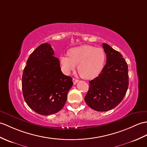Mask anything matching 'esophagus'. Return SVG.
<instances>
[{
    "label": "esophagus",
    "mask_w": 147,
    "mask_h": 147,
    "mask_svg": "<svg viewBox=\"0 0 147 147\" xmlns=\"http://www.w3.org/2000/svg\"><path fill=\"white\" fill-rule=\"evenodd\" d=\"M78 81H79V80L76 79V78H73V84H76Z\"/></svg>",
    "instance_id": "obj_1"
}]
</instances>
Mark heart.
Instances as JSON below:
<instances>
[{"label":"heart","mask_w":147,"mask_h":147,"mask_svg":"<svg viewBox=\"0 0 147 147\" xmlns=\"http://www.w3.org/2000/svg\"><path fill=\"white\" fill-rule=\"evenodd\" d=\"M68 56L60 57V63L64 73L69 74L78 66V71L84 79L90 80L98 76L105 63V53L101 48L90 45L74 47L68 51Z\"/></svg>","instance_id":"1"}]
</instances>
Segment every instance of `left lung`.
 <instances>
[{
  "mask_svg": "<svg viewBox=\"0 0 147 147\" xmlns=\"http://www.w3.org/2000/svg\"><path fill=\"white\" fill-rule=\"evenodd\" d=\"M107 63L98 76L89 81L84 97L89 107L97 111L111 110L120 103L128 88V65L118 51L103 43Z\"/></svg>",
  "mask_w": 147,
  "mask_h": 147,
  "instance_id": "1",
  "label": "left lung"
}]
</instances>
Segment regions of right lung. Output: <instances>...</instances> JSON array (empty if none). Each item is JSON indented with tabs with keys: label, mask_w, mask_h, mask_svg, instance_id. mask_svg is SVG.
Returning <instances> with one entry per match:
<instances>
[{
	"label": "right lung",
	"mask_w": 147,
	"mask_h": 147,
	"mask_svg": "<svg viewBox=\"0 0 147 147\" xmlns=\"http://www.w3.org/2000/svg\"><path fill=\"white\" fill-rule=\"evenodd\" d=\"M48 43L40 44L30 54L22 78L23 96L37 113L49 115L65 105L73 86L71 77L61 70L59 61Z\"/></svg>",
	"instance_id": "obj_1"
}]
</instances>
